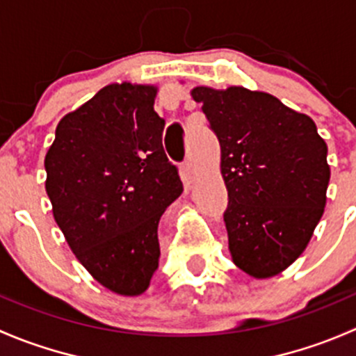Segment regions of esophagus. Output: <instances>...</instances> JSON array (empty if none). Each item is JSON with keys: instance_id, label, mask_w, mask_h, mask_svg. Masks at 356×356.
<instances>
[{"instance_id": "esophagus-1", "label": "esophagus", "mask_w": 356, "mask_h": 356, "mask_svg": "<svg viewBox=\"0 0 356 356\" xmlns=\"http://www.w3.org/2000/svg\"><path fill=\"white\" fill-rule=\"evenodd\" d=\"M181 177L186 184H191L193 179H195V167H193V161L188 160L182 163L181 167Z\"/></svg>"}]
</instances>
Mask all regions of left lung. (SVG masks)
<instances>
[{
    "instance_id": "obj_1",
    "label": "left lung",
    "mask_w": 356,
    "mask_h": 356,
    "mask_svg": "<svg viewBox=\"0 0 356 356\" xmlns=\"http://www.w3.org/2000/svg\"><path fill=\"white\" fill-rule=\"evenodd\" d=\"M220 143L224 213L236 267L254 279L281 274L307 250L327 203V145L308 115L243 86H196Z\"/></svg>"
}]
</instances>
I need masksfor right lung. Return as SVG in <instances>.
Masks as SVG:
<instances>
[{
  "instance_id": "right-lung-1",
  "label": "right lung",
  "mask_w": 356,
  "mask_h": 356,
  "mask_svg": "<svg viewBox=\"0 0 356 356\" xmlns=\"http://www.w3.org/2000/svg\"><path fill=\"white\" fill-rule=\"evenodd\" d=\"M153 84L113 82L56 125L44 158L53 217L82 267L139 296L158 268V224L182 193L161 145Z\"/></svg>"
}]
</instances>
